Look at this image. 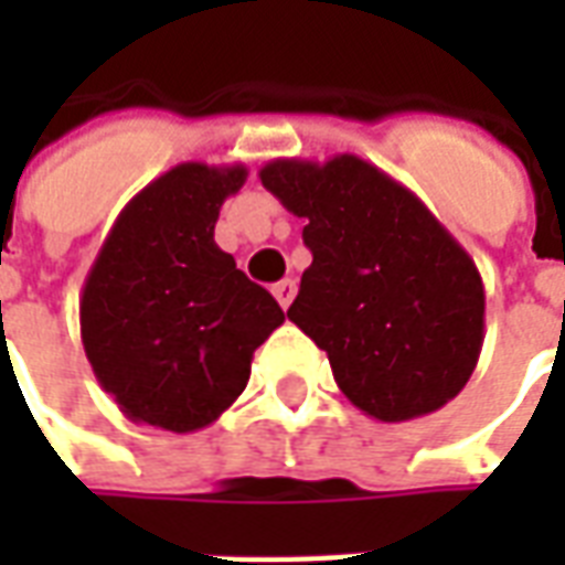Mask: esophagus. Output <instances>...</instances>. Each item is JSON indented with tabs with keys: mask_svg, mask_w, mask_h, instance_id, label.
Masks as SVG:
<instances>
[{
	"mask_svg": "<svg viewBox=\"0 0 565 565\" xmlns=\"http://www.w3.org/2000/svg\"><path fill=\"white\" fill-rule=\"evenodd\" d=\"M271 294H275V299H278V306L290 308V302H294V296H296V281L294 278H284V281H278L275 287H271Z\"/></svg>",
	"mask_w": 565,
	"mask_h": 565,
	"instance_id": "esophagus-1",
	"label": "esophagus"
}]
</instances>
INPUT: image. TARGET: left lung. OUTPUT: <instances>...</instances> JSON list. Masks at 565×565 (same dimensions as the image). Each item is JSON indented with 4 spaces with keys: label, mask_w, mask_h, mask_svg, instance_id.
Returning <instances> with one entry per match:
<instances>
[{
    "label": "left lung",
    "mask_w": 565,
    "mask_h": 565,
    "mask_svg": "<svg viewBox=\"0 0 565 565\" xmlns=\"http://www.w3.org/2000/svg\"><path fill=\"white\" fill-rule=\"evenodd\" d=\"M259 181L306 217L311 266L287 318L330 356L363 415L403 424L466 387L484 344V284L424 202L354 153L271 160Z\"/></svg>",
    "instance_id": "obj_1"
}]
</instances>
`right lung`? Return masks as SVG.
I'll use <instances>...</instances> for the list:
<instances>
[{
	"instance_id": "right-lung-1",
	"label": "right lung",
	"mask_w": 565,
	"mask_h": 565,
	"mask_svg": "<svg viewBox=\"0 0 565 565\" xmlns=\"http://www.w3.org/2000/svg\"><path fill=\"white\" fill-rule=\"evenodd\" d=\"M242 162H178L129 199L81 290V342L127 420L169 433L214 424L284 323L269 290L214 242Z\"/></svg>"
}]
</instances>
